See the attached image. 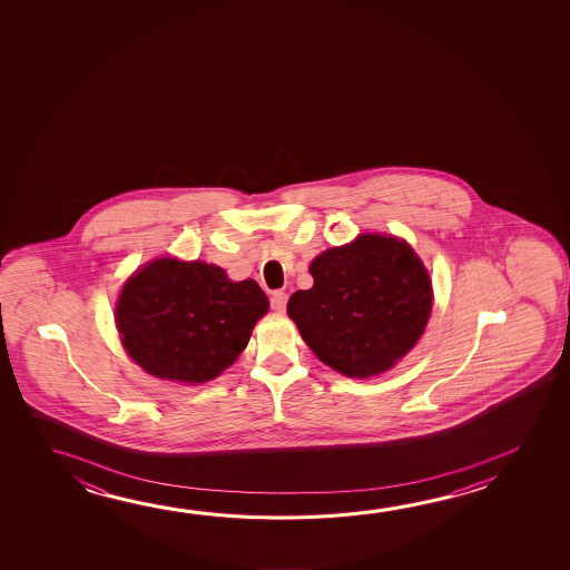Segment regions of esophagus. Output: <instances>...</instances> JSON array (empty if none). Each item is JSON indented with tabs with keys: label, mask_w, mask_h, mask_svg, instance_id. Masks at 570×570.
Masks as SVG:
<instances>
[{
	"label": "esophagus",
	"mask_w": 570,
	"mask_h": 570,
	"mask_svg": "<svg viewBox=\"0 0 570 570\" xmlns=\"http://www.w3.org/2000/svg\"><path fill=\"white\" fill-rule=\"evenodd\" d=\"M286 304H288V294L286 292H274L271 298V306L274 312H284L286 309Z\"/></svg>",
	"instance_id": "obj_1"
}]
</instances>
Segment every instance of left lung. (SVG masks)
<instances>
[{
  "mask_svg": "<svg viewBox=\"0 0 570 570\" xmlns=\"http://www.w3.org/2000/svg\"><path fill=\"white\" fill-rule=\"evenodd\" d=\"M314 286L288 299L309 350L340 374L390 370L420 340L431 314L430 274L410 244L362 234L309 264Z\"/></svg>",
  "mask_w": 570,
  "mask_h": 570,
  "instance_id": "left-lung-1",
  "label": "left lung"
}]
</instances>
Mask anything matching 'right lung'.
<instances>
[{
  "mask_svg": "<svg viewBox=\"0 0 570 570\" xmlns=\"http://www.w3.org/2000/svg\"><path fill=\"white\" fill-rule=\"evenodd\" d=\"M266 312L256 282H230L215 264L160 258L125 284L117 327L145 372L203 383L233 364Z\"/></svg>",
  "mask_w": 570,
  "mask_h": 570,
  "instance_id": "add662e5",
  "label": "right lung"
}]
</instances>
